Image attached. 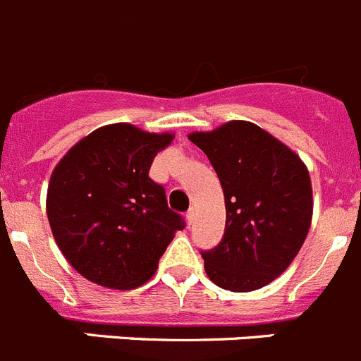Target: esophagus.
<instances>
[{"mask_svg": "<svg viewBox=\"0 0 361 361\" xmlns=\"http://www.w3.org/2000/svg\"><path fill=\"white\" fill-rule=\"evenodd\" d=\"M185 218H187V224H192V219H194V209H189L187 211V214H185Z\"/></svg>", "mask_w": 361, "mask_h": 361, "instance_id": "obj_1", "label": "esophagus"}]
</instances>
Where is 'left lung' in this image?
<instances>
[{
    "instance_id": "obj_1",
    "label": "left lung",
    "mask_w": 361,
    "mask_h": 361,
    "mask_svg": "<svg viewBox=\"0 0 361 361\" xmlns=\"http://www.w3.org/2000/svg\"><path fill=\"white\" fill-rule=\"evenodd\" d=\"M212 163L225 196V233L202 250L218 287L249 293L276 280L302 249L312 218L309 171L287 145L249 121L189 136Z\"/></svg>"
}]
</instances>
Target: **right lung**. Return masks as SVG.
<instances>
[{"label":"right lung","mask_w":361,"mask_h":361,"mask_svg":"<svg viewBox=\"0 0 361 361\" xmlns=\"http://www.w3.org/2000/svg\"><path fill=\"white\" fill-rule=\"evenodd\" d=\"M172 134L128 123L98 128L56 165L47 216L59 250L83 278L109 289H134L154 274L176 231L163 185L149 178Z\"/></svg>","instance_id":"right-lung-1"}]
</instances>
